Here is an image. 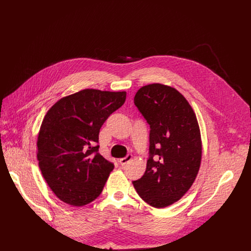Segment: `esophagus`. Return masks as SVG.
Masks as SVG:
<instances>
[{
    "label": "esophagus",
    "mask_w": 251,
    "mask_h": 251,
    "mask_svg": "<svg viewBox=\"0 0 251 251\" xmlns=\"http://www.w3.org/2000/svg\"><path fill=\"white\" fill-rule=\"evenodd\" d=\"M131 160H132V155H131V154H128L126 157L120 159V160H119V163H120L121 166H125V165L128 164Z\"/></svg>",
    "instance_id": "1"
}]
</instances>
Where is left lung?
Returning <instances> with one entry per match:
<instances>
[{
	"label": "left lung",
	"instance_id": "1",
	"mask_svg": "<svg viewBox=\"0 0 251 251\" xmlns=\"http://www.w3.org/2000/svg\"><path fill=\"white\" fill-rule=\"evenodd\" d=\"M134 104L150 133L145 174L132 183L143 201L162 208L180 200L195 182L201 159L198 120L180 92L160 83L141 87Z\"/></svg>",
	"mask_w": 251,
	"mask_h": 251
}]
</instances>
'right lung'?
<instances>
[{"mask_svg": "<svg viewBox=\"0 0 251 251\" xmlns=\"http://www.w3.org/2000/svg\"><path fill=\"white\" fill-rule=\"evenodd\" d=\"M126 92L84 89L58 100L48 111L38 138L42 174L62 201L81 206L94 201L114 169L99 153L101 126L124 104Z\"/></svg>", "mask_w": 251, "mask_h": 251, "instance_id": "1", "label": "right lung"}]
</instances>
